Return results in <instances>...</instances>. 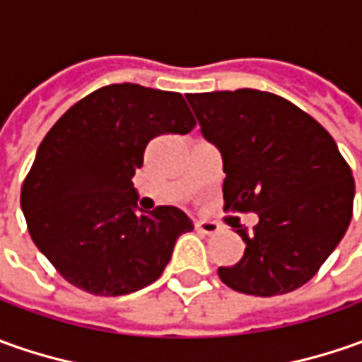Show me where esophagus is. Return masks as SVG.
I'll return each instance as SVG.
<instances>
[{
    "mask_svg": "<svg viewBox=\"0 0 362 362\" xmlns=\"http://www.w3.org/2000/svg\"><path fill=\"white\" fill-rule=\"evenodd\" d=\"M195 230L199 231V233H205V235H214V233L219 231V226H217L216 221H197Z\"/></svg>",
    "mask_w": 362,
    "mask_h": 362,
    "instance_id": "obj_1",
    "label": "esophagus"
}]
</instances>
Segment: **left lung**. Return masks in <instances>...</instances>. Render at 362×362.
Returning <instances> with one entry per match:
<instances>
[{"mask_svg":"<svg viewBox=\"0 0 362 362\" xmlns=\"http://www.w3.org/2000/svg\"><path fill=\"white\" fill-rule=\"evenodd\" d=\"M203 136L223 159L226 211H254L238 228L243 257L219 268L223 284L252 296L304 286L339 245L353 217L355 179L334 139L278 94L252 88L189 94Z\"/></svg>","mask_w":362,"mask_h":362,"instance_id":"left-lung-1","label":"left lung"}]
</instances>
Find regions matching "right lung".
I'll return each mask as SVG.
<instances>
[{
  "mask_svg": "<svg viewBox=\"0 0 362 362\" xmlns=\"http://www.w3.org/2000/svg\"><path fill=\"white\" fill-rule=\"evenodd\" d=\"M193 127L179 92L124 82L84 96L49 129L21 185V211L64 280L122 296L159 278L193 223L173 205L136 209L132 177L155 136Z\"/></svg>",
  "mask_w": 362,
  "mask_h": 362,
  "instance_id": "right-lung-1",
  "label": "right lung"
}]
</instances>
